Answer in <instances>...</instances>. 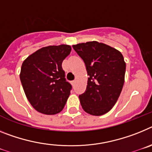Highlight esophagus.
I'll list each match as a JSON object with an SVG mask.
<instances>
[{"label": "esophagus", "instance_id": "1", "mask_svg": "<svg viewBox=\"0 0 152 152\" xmlns=\"http://www.w3.org/2000/svg\"><path fill=\"white\" fill-rule=\"evenodd\" d=\"M76 80H73V81H72V85H73V86H74L75 84H76Z\"/></svg>", "mask_w": 152, "mask_h": 152}]
</instances>
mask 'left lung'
<instances>
[{"instance_id":"left-lung-1","label":"left lung","mask_w":152,"mask_h":152,"mask_svg":"<svg viewBox=\"0 0 152 152\" xmlns=\"http://www.w3.org/2000/svg\"><path fill=\"white\" fill-rule=\"evenodd\" d=\"M88 73L86 90L79 96L82 107L92 115L107 113L115 105L125 82L126 64L116 49L97 41L72 46Z\"/></svg>"}]
</instances>
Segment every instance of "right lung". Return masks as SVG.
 Listing matches in <instances>:
<instances>
[{
  "instance_id": "add662e5",
  "label": "right lung",
  "mask_w": 152,
  "mask_h": 152,
  "mask_svg": "<svg viewBox=\"0 0 152 152\" xmlns=\"http://www.w3.org/2000/svg\"><path fill=\"white\" fill-rule=\"evenodd\" d=\"M70 52L69 45L48 46L22 63L21 84L28 101L39 113L55 115L65 106L72 86L66 80L62 63Z\"/></svg>"
}]
</instances>
